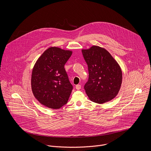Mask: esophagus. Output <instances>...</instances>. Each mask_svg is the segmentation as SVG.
<instances>
[{"label":"esophagus","mask_w":151,"mask_h":151,"mask_svg":"<svg viewBox=\"0 0 151 151\" xmlns=\"http://www.w3.org/2000/svg\"><path fill=\"white\" fill-rule=\"evenodd\" d=\"M81 88V85H79V84H78V85H76V90H80Z\"/></svg>","instance_id":"34e87169"}]
</instances>
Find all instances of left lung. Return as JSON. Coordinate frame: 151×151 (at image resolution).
Returning <instances> with one entry per match:
<instances>
[{"instance_id":"8db88e82","label":"left lung","mask_w":151,"mask_h":151,"mask_svg":"<svg viewBox=\"0 0 151 151\" xmlns=\"http://www.w3.org/2000/svg\"><path fill=\"white\" fill-rule=\"evenodd\" d=\"M89 78L84 89L90 100L99 104L109 101L119 93L122 79L121 69L106 49L93 45L82 50Z\"/></svg>"}]
</instances>
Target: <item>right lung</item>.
I'll list each match as a JSON object with an SVG mask.
<instances>
[{"instance_id": "add662e5", "label": "right lung", "mask_w": 151, "mask_h": 151, "mask_svg": "<svg viewBox=\"0 0 151 151\" xmlns=\"http://www.w3.org/2000/svg\"><path fill=\"white\" fill-rule=\"evenodd\" d=\"M72 54V51L52 47L36 61L32 70L31 86L35 97L40 104L57 109L68 103L73 86L64 64Z\"/></svg>"}]
</instances>
